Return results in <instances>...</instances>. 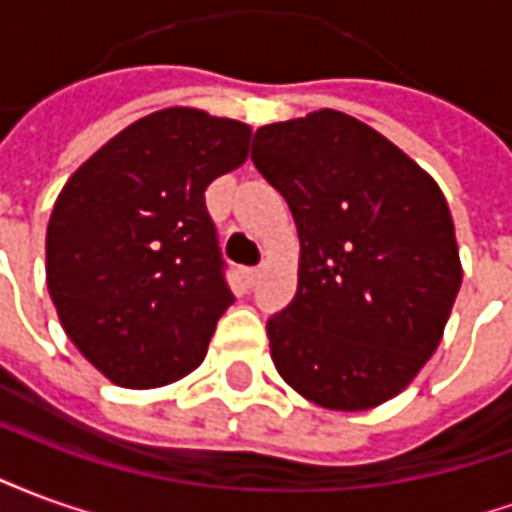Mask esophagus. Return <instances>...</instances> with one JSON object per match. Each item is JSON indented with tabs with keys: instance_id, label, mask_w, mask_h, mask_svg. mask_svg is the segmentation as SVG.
<instances>
[{
	"instance_id": "esophagus-1",
	"label": "esophagus",
	"mask_w": 512,
	"mask_h": 512,
	"mask_svg": "<svg viewBox=\"0 0 512 512\" xmlns=\"http://www.w3.org/2000/svg\"><path fill=\"white\" fill-rule=\"evenodd\" d=\"M244 279L246 285H255L257 279H260V268H244Z\"/></svg>"
}]
</instances>
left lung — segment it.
I'll return each instance as SVG.
<instances>
[{"label": "left lung", "mask_w": 512, "mask_h": 512, "mask_svg": "<svg viewBox=\"0 0 512 512\" xmlns=\"http://www.w3.org/2000/svg\"><path fill=\"white\" fill-rule=\"evenodd\" d=\"M252 161L299 230V288L268 321L282 381L329 411L392 400L444 337L463 268L439 183L362 120L260 126Z\"/></svg>", "instance_id": "obj_1"}]
</instances>
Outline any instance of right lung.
<instances>
[{
  "label": "right lung",
  "mask_w": 512,
  "mask_h": 512,
  "mask_svg": "<svg viewBox=\"0 0 512 512\" xmlns=\"http://www.w3.org/2000/svg\"><path fill=\"white\" fill-rule=\"evenodd\" d=\"M252 128L169 106L112 136L62 186L46 285L62 329L126 389L189 376L233 293L205 189L249 156Z\"/></svg>",
  "instance_id": "obj_1"
}]
</instances>
